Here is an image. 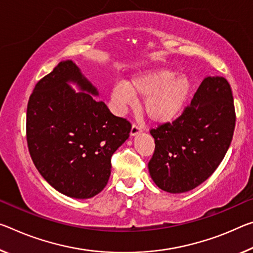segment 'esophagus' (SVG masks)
I'll return each instance as SVG.
<instances>
[{
	"label": "esophagus",
	"mask_w": 253,
	"mask_h": 253,
	"mask_svg": "<svg viewBox=\"0 0 253 253\" xmlns=\"http://www.w3.org/2000/svg\"><path fill=\"white\" fill-rule=\"evenodd\" d=\"M141 131H142V127L137 125V124H133V126H131V129H130V135L136 136L141 133Z\"/></svg>",
	"instance_id": "esophagus-1"
}]
</instances>
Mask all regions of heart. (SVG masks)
I'll use <instances>...</instances> for the list:
<instances>
[{"mask_svg":"<svg viewBox=\"0 0 253 253\" xmlns=\"http://www.w3.org/2000/svg\"><path fill=\"white\" fill-rule=\"evenodd\" d=\"M171 70H159L139 75L127 84L117 83L111 89V100L119 111L133 105L134 97L144 99L143 108L155 123H170L181 114L190 97L192 84L188 76Z\"/></svg>","mask_w":253,"mask_h":253,"instance_id":"b5f03b06","label":"heart"}]
</instances>
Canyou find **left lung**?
Instances as JSON below:
<instances>
[{
	"mask_svg": "<svg viewBox=\"0 0 253 253\" xmlns=\"http://www.w3.org/2000/svg\"><path fill=\"white\" fill-rule=\"evenodd\" d=\"M233 94L223 76H207L190 106L151 135L155 142L148 171L156 186L171 194L194 189L213 174L233 137Z\"/></svg>",
	"mask_w": 253,
	"mask_h": 253,
	"instance_id": "obj_1",
	"label": "left lung"
}]
</instances>
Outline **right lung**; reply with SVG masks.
I'll return each instance as SVG.
<instances>
[{
  "label": "right lung",
  "mask_w": 253,
  "mask_h": 253,
  "mask_svg": "<svg viewBox=\"0 0 253 253\" xmlns=\"http://www.w3.org/2000/svg\"><path fill=\"white\" fill-rule=\"evenodd\" d=\"M93 95L97 87L76 64L63 61L36 84L28 101L31 159L51 187L72 198H91L107 186L111 156L130 133V123Z\"/></svg>",
  "instance_id": "obj_1"
}]
</instances>
